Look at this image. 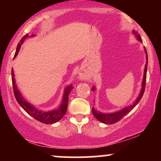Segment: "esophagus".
<instances>
[{
    "label": "esophagus",
    "mask_w": 161,
    "mask_h": 161,
    "mask_svg": "<svg viewBox=\"0 0 161 161\" xmlns=\"http://www.w3.org/2000/svg\"><path fill=\"white\" fill-rule=\"evenodd\" d=\"M79 80H86V75L83 72H80L79 73Z\"/></svg>",
    "instance_id": "esophagus-1"
}]
</instances>
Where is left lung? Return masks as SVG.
<instances>
[{"label": "left lung", "mask_w": 161, "mask_h": 161, "mask_svg": "<svg viewBox=\"0 0 161 161\" xmlns=\"http://www.w3.org/2000/svg\"><path fill=\"white\" fill-rule=\"evenodd\" d=\"M132 34L135 35V36L136 37V38L139 41V42H142V40L141 38V36H139V34L137 32L133 30L132 31ZM145 51L146 53V64L145 66V69H144V75H143V80H142V88L141 91H140L139 95H138L137 99L132 103V104H130L129 106L125 107V108H123L120 110H118V111L114 112V113H107V114H104V113H101L100 111H97V110H95V108H92V114H94V116H95L96 119L97 120L101 122V123H105V124H114V123H116L119 120H120L123 116L126 115L127 114H129L131 110L133 109L137 105V104L140 101V100L142 97V95H143L144 92H145V83H146V75H147V51H146V49L145 47ZM92 91H95V87L93 86L92 88Z\"/></svg>", "instance_id": "obj_1"}]
</instances>
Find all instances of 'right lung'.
Returning <instances> with one entry per match:
<instances>
[{"instance_id":"1","label":"right lung","mask_w":161,"mask_h":161,"mask_svg":"<svg viewBox=\"0 0 161 161\" xmlns=\"http://www.w3.org/2000/svg\"><path fill=\"white\" fill-rule=\"evenodd\" d=\"M35 35L32 34L30 37H34ZM28 37H29V34H26L25 36H23V38L20 40V42L18 44L17 47H16V53L14 55V57L17 56L18 53H19L21 45H23L24 42ZM12 82H13V87H14V95L17 101V102L19 103L20 106L23 108V109L28 114H29L31 116H32L33 118L37 119L38 121L41 122V123H45V124H53V123H57L59 120L62 119V117L65 115L66 110H67V104H68V101H69V95L70 92L73 89V87L72 85L66 86L64 89V95H63V98L61 104H60V106L56 109H53V110H48V111H43V110H39V109L36 108V107L33 106L31 103L28 102V101L23 97V96H22V94L20 93L19 90L18 89L17 85L16 84V80L14 78V69H12Z\"/></svg>"}]
</instances>
